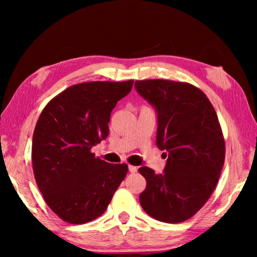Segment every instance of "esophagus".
Segmentation results:
<instances>
[{
	"label": "esophagus",
	"mask_w": 257,
	"mask_h": 257,
	"mask_svg": "<svg viewBox=\"0 0 257 257\" xmlns=\"http://www.w3.org/2000/svg\"><path fill=\"white\" fill-rule=\"evenodd\" d=\"M128 168H129V171L132 172V173H135V172H137V167H135V165H132V164H129L128 165Z\"/></svg>",
	"instance_id": "34e87169"
}]
</instances>
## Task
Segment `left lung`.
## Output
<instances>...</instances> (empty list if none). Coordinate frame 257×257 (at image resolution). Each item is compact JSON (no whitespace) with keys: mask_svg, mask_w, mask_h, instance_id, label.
Here are the masks:
<instances>
[{"mask_svg":"<svg viewBox=\"0 0 257 257\" xmlns=\"http://www.w3.org/2000/svg\"><path fill=\"white\" fill-rule=\"evenodd\" d=\"M135 87L158 111L156 144L168 153L163 173L138 169L146 179L139 202L155 220L184 222L207 202L222 170L225 145L216 112L188 82L147 79L136 80Z\"/></svg>","mask_w":257,"mask_h":257,"instance_id":"8db88e82","label":"left lung"}]
</instances>
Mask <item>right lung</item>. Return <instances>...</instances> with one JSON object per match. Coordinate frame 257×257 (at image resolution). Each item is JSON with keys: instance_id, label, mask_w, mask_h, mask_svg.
I'll return each instance as SVG.
<instances>
[{"instance_id": "add662e5", "label": "right lung", "mask_w": 257, "mask_h": 257, "mask_svg": "<svg viewBox=\"0 0 257 257\" xmlns=\"http://www.w3.org/2000/svg\"><path fill=\"white\" fill-rule=\"evenodd\" d=\"M133 85L132 79L70 86L46 104L37 120L35 180L49 207L68 223L101 216L127 175V164L107 163L92 147L107 137L111 112Z\"/></svg>"}]
</instances>
